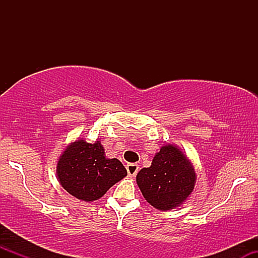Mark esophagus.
Listing matches in <instances>:
<instances>
[{"mask_svg": "<svg viewBox=\"0 0 258 258\" xmlns=\"http://www.w3.org/2000/svg\"><path fill=\"white\" fill-rule=\"evenodd\" d=\"M127 173H128L130 177H135L138 172V165L137 164H127Z\"/></svg>", "mask_w": 258, "mask_h": 258, "instance_id": "esophagus-1", "label": "esophagus"}]
</instances>
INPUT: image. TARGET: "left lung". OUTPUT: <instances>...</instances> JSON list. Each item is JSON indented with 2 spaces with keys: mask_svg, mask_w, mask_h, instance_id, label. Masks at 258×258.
<instances>
[{
  "mask_svg": "<svg viewBox=\"0 0 258 258\" xmlns=\"http://www.w3.org/2000/svg\"><path fill=\"white\" fill-rule=\"evenodd\" d=\"M136 180L150 205L160 211H171L193 193L197 173L193 162L178 147L164 144L152 165L142 168Z\"/></svg>",
  "mask_w": 258,
  "mask_h": 258,
  "instance_id": "left-lung-1",
  "label": "left lung"
}]
</instances>
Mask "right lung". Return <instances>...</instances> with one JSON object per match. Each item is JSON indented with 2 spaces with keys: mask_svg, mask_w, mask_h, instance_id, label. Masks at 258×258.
I'll use <instances>...</instances> for the list:
<instances>
[{
  "mask_svg": "<svg viewBox=\"0 0 258 258\" xmlns=\"http://www.w3.org/2000/svg\"><path fill=\"white\" fill-rule=\"evenodd\" d=\"M55 172L65 190L86 203L100 199L127 176L121 161L106 158L99 139L88 143L84 138L68 144L59 156Z\"/></svg>",
  "mask_w": 258,
  "mask_h": 258,
  "instance_id": "1",
  "label": "right lung"
}]
</instances>
